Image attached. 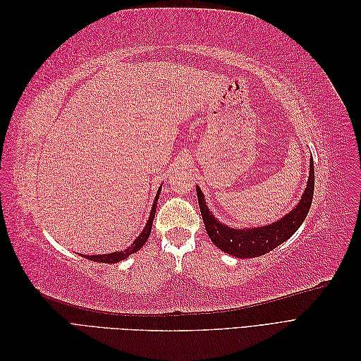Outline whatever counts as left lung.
<instances>
[{
    "mask_svg": "<svg viewBox=\"0 0 361 361\" xmlns=\"http://www.w3.org/2000/svg\"><path fill=\"white\" fill-rule=\"evenodd\" d=\"M195 190H197V199L206 232L209 235L211 241L218 248L223 250L224 253L241 259L264 256L276 247H279L280 244L285 243L286 239H289L298 231V227L302 224L305 216H307L314 190L313 158L310 159V176L307 182V188H305L300 203L295 206V209H292L288 215L283 216L281 220L269 226L245 228V231L227 227L226 224L216 221V218L212 215V212L207 209L200 188L197 187Z\"/></svg>",
    "mask_w": 361,
    "mask_h": 361,
    "instance_id": "1",
    "label": "left lung"
}]
</instances>
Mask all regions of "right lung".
Masks as SVG:
<instances>
[{"instance_id": "1", "label": "right lung", "mask_w": 361, "mask_h": 361, "mask_svg": "<svg viewBox=\"0 0 361 361\" xmlns=\"http://www.w3.org/2000/svg\"><path fill=\"white\" fill-rule=\"evenodd\" d=\"M159 191H161V188H159ZM159 191L157 194V199L155 200H158V197H159ZM155 212H157V202L154 203V206H152L150 216H149V220H147V224L143 228V232H141V235L126 250L116 251V253H111V255H97V256H85V255H82V257L89 259V260H93V262H102V264H117V262L126 259L130 253H135V251H138L141 247L146 244V241H147L149 236H150L152 223H154Z\"/></svg>"}]
</instances>
